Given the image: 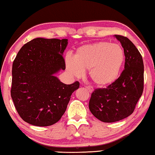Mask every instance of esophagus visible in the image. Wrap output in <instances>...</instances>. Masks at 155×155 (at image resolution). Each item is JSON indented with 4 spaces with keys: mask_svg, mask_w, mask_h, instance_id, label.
<instances>
[{
    "mask_svg": "<svg viewBox=\"0 0 155 155\" xmlns=\"http://www.w3.org/2000/svg\"><path fill=\"white\" fill-rule=\"evenodd\" d=\"M85 88H86L87 90L90 93H92V92H93V89H92V87H90V86H86Z\"/></svg>",
    "mask_w": 155,
    "mask_h": 155,
    "instance_id": "obj_1",
    "label": "esophagus"
}]
</instances>
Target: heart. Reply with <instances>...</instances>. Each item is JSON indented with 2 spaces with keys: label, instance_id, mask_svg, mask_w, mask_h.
I'll use <instances>...</instances> for the list:
<instances>
[{
  "label": "heart",
  "instance_id": "b5f03b06",
  "mask_svg": "<svg viewBox=\"0 0 155 155\" xmlns=\"http://www.w3.org/2000/svg\"><path fill=\"white\" fill-rule=\"evenodd\" d=\"M124 61V51L119 44L101 41L80 46L74 59L68 57L65 64L68 71L75 76L88 70L92 83L105 87L118 79Z\"/></svg>",
  "mask_w": 155,
  "mask_h": 155
}]
</instances>
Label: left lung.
Instances as JSON below:
<instances>
[{
	"label": "left lung",
	"mask_w": 155,
	"mask_h": 155,
	"mask_svg": "<svg viewBox=\"0 0 155 155\" xmlns=\"http://www.w3.org/2000/svg\"><path fill=\"white\" fill-rule=\"evenodd\" d=\"M114 37L124 48V70L111 85L94 90L89 102L91 113L105 123L118 121L131 115L144 88V64L140 53L127 37Z\"/></svg>",
	"instance_id": "1"
}]
</instances>
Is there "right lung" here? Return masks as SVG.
I'll use <instances>...</instances> for the list:
<instances>
[{"mask_svg": "<svg viewBox=\"0 0 155 155\" xmlns=\"http://www.w3.org/2000/svg\"><path fill=\"white\" fill-rule=\"evenodd\" d=\"M68 39L36 38L25 44L12 68L11 97L22 120L36 126L58 122L79 82H61L55 74L65 69L63 52Z\"/></svg>", "mask_w": 155, "mask_h": 155, "instance_id": "obj_1", "label": "right lung"}]
</instances>
